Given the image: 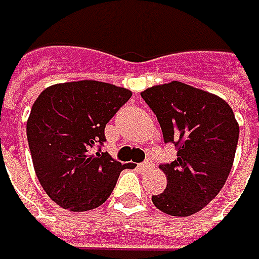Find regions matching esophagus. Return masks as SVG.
<instances>
[{"instance_id":"1","label":"esophagus","mask_w":259,"mask_h":259,"mask_svg":"<svg viewBox=\"0 0 259 259\" xmlns=\"http://www.w3.org/2000/svg\"><path fill=\"white\" fill-rule=\"evenodd\" d=\"M151 166H153L151 159H147L146 162H143L141 164H140V167H141V169H149V167H151Z\"/></svg>"}]
</instances>
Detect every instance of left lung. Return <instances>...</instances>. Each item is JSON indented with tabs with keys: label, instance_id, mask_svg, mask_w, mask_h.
<instances>
[{
	"label": "left lung",
	"instance_id": "obj_1",
	"mask_svg": "<svg viewBox=\"0 0 259 259\" xmlns=\"http://www.w3.org/2000/svg\"><path fill=\"white\" fill-rule=\"evenodd\" d=\"M141 97L157 116L164 143L178 150L160 164L167 187L153 195L166 214L187 217L200 211L226 184L239 140L233 110L220 97L172 81L144 90Z\"/></svg>",
	"mask_w": 259,
	"mask_h": 259
}]
</instances>
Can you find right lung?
Returning <instances> with one entry per match:
<instances>
[{
  "instance_id": "1",
  "label": "right lung",
  "mask_w": 259,
  "mask_h": 259,
  "mask_svg": "<svg viewBox=\"0 0 259 259\" xmlns=\"http://www.w3.org/2000/svg\"><path fill=\"white\" fill-rule=\"evenodd\" d=\"M131 92L93 80L45 89L33 103L27 141L42 188L65 210L87 211L109 198L128 164L102 153L105 128Z\"/></svg>"
}]
</instances>
